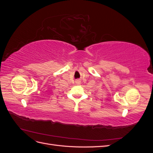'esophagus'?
<instances>
[{"label": "esophagus", "mask_w": 153, "mask_h": 153, "mask_svg": "<svg viewBox=\"0 0 153 153\" xmlns=\"http://www.w3.org/2000/svg\"><path fill=\"white\" fill-rule=\"evenodd\" d=\"M76 84L77 85L80 84V80H76Z\"/></svg>", "instance_id": "34e87169"}]
</instances>
